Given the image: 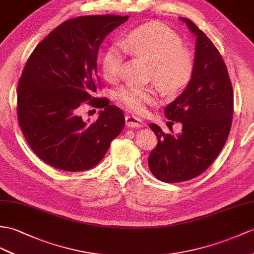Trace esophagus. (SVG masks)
<instances>
[{"instance_id":"34e87169","label":"esophagus","mask_w":254,"mask_h":254,"mask_svg":"<svg viewBox=\"0 0 254 254\" xmlns=\"http://www.w3.org/2000/svg\"><path fill=\"white\" fill-rule=\"evenodd\" d=\"M125 120H126V126L130 128H138V127L143 126L142 121L133 115H127Z\"/></svg>"}]
</instances>
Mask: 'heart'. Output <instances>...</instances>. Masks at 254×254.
<instances>
[{
    "label": "heart",
    "instance_id": "obj_1",
    "mask_svg": "<svg viewBox=\"0 0 254 254\" xmlns=\"http://www.w3.org/2000/svg\"><path fill=\"white\" fill-rule=\"evenodd\" d=\"M127 51L150 61L148 79L155 82L165 95H172L183 89L193 76L195 58L184 47L180 35L159 22L143 24L129 32L123 41ZM124 63L123 51L110 47L103 55L101 70L109 82L120 78ZM157 92L153 86L141 87L129 84L119 88L116 98L124 107L134 113H143L146 104L154 103Z\"/></svg>",
    "mask_w": 254,
    "mask_h": 254
}]
</instances>
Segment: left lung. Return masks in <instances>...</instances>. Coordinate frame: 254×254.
I'll return each instance as SVG.
<instances>
[{
    "label": "left lung",
    "instance_id": "1",
    "mask_svg": "<svg viewBox=\"0 0 254 254\" xmlns=\"http://www.w3.org/2000/svg\"><path fill=\"white\" fill-rule=\"evenodd\" d=\"M181 19L196 36L195 69L187 88L165 109L168 120L182 124L179 134L150 128L158 139L148 167L158 180L178 183L201 175L219 155L231 130L234 95L221 54L196 24Z\"/></svg>",
    "mask_w": 254,
    "mask_h": 254
}]
</instances>
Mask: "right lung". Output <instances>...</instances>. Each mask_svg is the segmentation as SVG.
Segmentation results:
<instances>
[{
  "instance_id": "right-lung-1",
  "label": "right lung",
  "mask_w": 254,
  "mask_h": 254,
  "mask_svg": "<svg viewBox=\"0 0 254 254\" xmlns=\"http://www.w3.org/2000/svg\"><path fill=\"white\" fill-rule=\"evenodd\" d=\"M129 16H80L54 29L30 55L17 89L18 123L42 160L64 171L95 167L125 126L123 111L107 98H94L97 58L106 36ZM102 108L94 123L78 109Z\"/></svg>"
}]
</instances>
